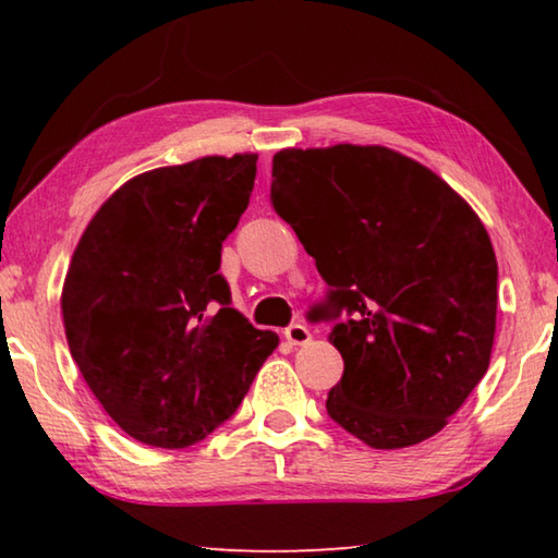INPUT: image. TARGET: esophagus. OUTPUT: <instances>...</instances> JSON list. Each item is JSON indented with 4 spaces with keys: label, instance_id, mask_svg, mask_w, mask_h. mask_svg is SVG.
Segmentation results:
<instances>
[{
    "label": "esophagus",
    "instance_id": "esophagus-1",
    "mask_svg": "<svg viewBox=\"0 0 558 558\" xmlns=\"http://www.w3.org/2000/svg\"><path fill=\"white\" fill-rule=\"evenodd\" d=\"M286 339H288L290 344L302 347V344H307L310 339H313V332H310V329H307L305 325H290V327L286 329Z\"/></svg>",
    "mask_w": 558,
    "mask_h": 558
}]
</instances>
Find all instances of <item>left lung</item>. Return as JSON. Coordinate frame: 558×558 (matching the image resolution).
<instances>
[{"instance_id": "obj_1", "label": "left lung", "mask_w": 558, "mask_h": 558, "mask_svg": "<svg viewBox=\"0 0 558 558\" xmlns=\"http://www.w3.org/2000/svg\"><path fill=\"white\" fill-rule=\"evenodd\" d=\"M272 206L347 310L329 344L344 374L327 413L376 450L448 426L493 354L497 258L472 206L426 165L381 145L288 147Z\"/></svg>"}]
</instances>
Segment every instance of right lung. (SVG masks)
Masks as SVG:
<instances>
[{
    "label": "right lung",
    "mask_w": 558,
    "mask_h": 558,
    "mask_svg": "<svg viewBox=\"0 0 558 558\" xmlns=\"http://www.w3.org/2000/svg\"><path fill=\"white\" fill-rule=\"evenodd\" d=\"M256 153L128 179L75 245L61 290L71 356L118 426L186 448L233 415L278 347L229 307L221 243L251 202Z\"/></svg>",
    "instance_id": "1"
}]
</instances>
